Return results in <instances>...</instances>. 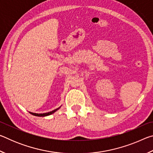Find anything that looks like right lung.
Instances as JSON below:
<instances>
[{
  "mask_svg": "<svg viewBox=\"0 0 153 153\" xmlns=\"http://www.w3.org/2000/svg\"><path fill=\"white\" fill-rule=\"evenodd\" d=\"M60 108H61V107L57 108H56V109H55V110L50 111V112L45 113H32V112H30V113L32 114V115H34V116H37V117H46V116L50 115H51V114H53L55 112H56V111L59 110Z\"/></svg>",
  "mask_w": 153,
  "mask_h": 153,
  "instance_id": "obj_1",
  "label": "right lung"
}]
</instances>
